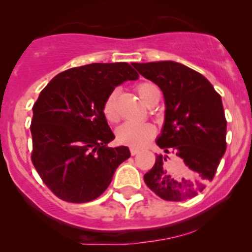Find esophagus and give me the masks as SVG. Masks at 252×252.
Returning <instances> with one entry per match:
<instances>
[{
  "instance_id": "1",
  "label": "esophagus",
  "mask_w": 252,
  "mask_h": 252,
  "mask_svg": "<svg viewBox=\"0 0 252 252\" xmlns=\"http://www.w3.org/2000/svg\"><path fill=\"white\" fill-rule=\"evenodd\" d=\"M138 152H140V150H138V149H136V148H130V154H131V155H136Z\"/></svg>"
}]
</instances>
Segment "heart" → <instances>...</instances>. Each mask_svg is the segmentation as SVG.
<instances>
[{"instance_id":"heart-1","label":"heart","mask_w":252,"mask_h":252,"mask_svg":"<svg viewBox=\"0 0 252 252\" xmlns=\"http://www.w3.org/2000/svg\"><path fill=\"white\" fill-rule=\"evenodd\" d=\"M136 94L140 99L149 105L158 90L152 83H141L135 88ZM103 115L109 123H116L120 120L117 109V90H114L108 94L103 103ZM156 134L155 126L152 123H124L116 131V138L120 143L132 148H142L150 142Z\"/></svg>"}]
</instances>
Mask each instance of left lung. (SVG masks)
<instances>
[{"instance_id": "obj_1", "label": "left lung", "mask_w": 252, "mask_h": 252, "mask_svg": "<svg viewBox=\"0 0 252 252\" xmlns=\"http://www.w3.org/2000/svg\"><path fill=\"white\" fill-rule=\"evenodd\" d=\"M144 78L163 92L166 116L156 155L144 181L168 201L194 198L212 181L226 150V118L221 97L209 80L182 63H135Z\"/></svg>"}]
</instances>
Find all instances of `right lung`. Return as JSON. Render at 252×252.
I'll use <instances>...</instances> for the list:
<instances>
[{
  "label": "right lung",
  "mask_w": 252,
  "mask_h": 252,
  "mask_svg": "<svg viewBox=\"0 0 252 252\" xmlns=\"http://www.w3.org/2000/svg\"><path fill=\"white\" fill-rule=\"evenodd\" d=\"M137 78L126 63H94L62 72L40 92L31 124L32 162L59 199L94 200L130 158L128 147H108L115 135L102 108L117 85Z\"/></svg>",
  "instance_id": "obj_1"
}]
</instances>
